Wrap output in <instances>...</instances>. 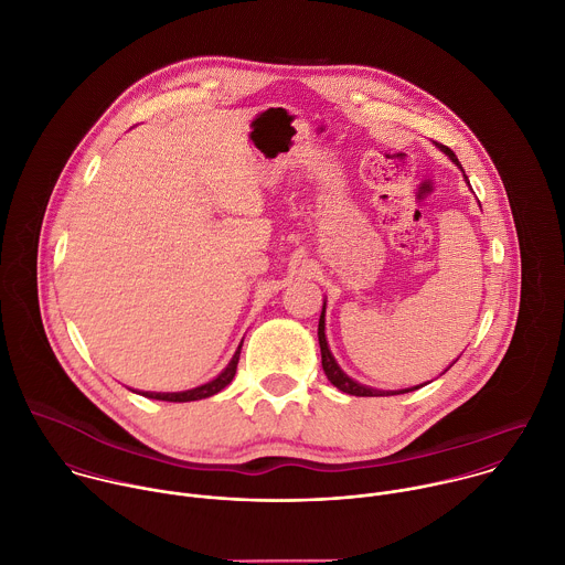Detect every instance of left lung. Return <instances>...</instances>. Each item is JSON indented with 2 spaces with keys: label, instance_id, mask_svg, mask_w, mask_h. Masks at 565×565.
<instances>
[{
  "label": "left lung",
  "instance_id": "1",
  "mask_svg": "<svg viewBox=\"0 0 565 565\" xmlns=\"http://www.w3.org/2000/svg\"><path fill=\"white\" fill-rule=\"evenodd\" d=\"M440 151H443V153H447V156L451 158V163L460 168L456 153H454L449 147L440 145ZM462 177H465V172H462ZM465 181H467V177H465ZM467 185H469V181H467ZM317 338H319V349H321V369H324V373H327V377L331 380V384H333V386H338L342 393L360 395V397H373V395H399V393H409V391H416V388H420V386H425V384H427V382H425V384H416V386H412V388L380 391V388H373V386L360 384L358 380H353L351 375H347V373L342 371V366L338 364V360L333 358V353H331V349H329V342H327V299H324V306H321L319 327H317ZM456 360H458V358H456ZM456 360H454L445 371H449V369L456 364ZM445 371H443V373H445ZM443 373H440V375H443Z\"/></svg>",
  "mask_w": 565,
  "mask_h": 565
}]
</instances>
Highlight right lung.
<instances>
[{
	"instance_id": "1",
	"label": "right lung",
	"mask_w": 565,
	"mask_h": 565,
	"mask_svg": "<svg viewBox=\"0 0 565 565\" xmlns=\"http://www.w3.org/2000/svg\"><path fill=\"white\" fill-rule=\"evenodd\" d=\"M244 344V342H241ZM241 344L236 347L232 360L227 362V366L216 375L212 377L210 382L201 384V386H194V388H188V391H168V393H160V391H136L138 395H145V397H151V399H166V402H192V399H203V397H210L214 393H218L221 388H225L234 373H236V364H238V353H241ZM134 391V388H131Z\"/></svg>"
}]
</instances>
